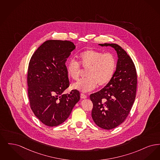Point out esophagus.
<instances>
[{"instance_id": "esophagus-1", "label": "esophagus", "mask_w": 160, "mask_h": 160, "mask_svg": "<svg viewBox=\"0 0 160 160\" xmlns=\"http://www.w3.org/2000/svg\"><path fill=\"white\" fill-rule=\"evenodd\" d=\"M81 98H87V96L83 93H81Z\"/></svg>"}]
</instances>
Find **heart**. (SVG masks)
Listing matches in <instances>:
<instances>
[{
    "label": "heart",
    "instance_id": "b5f03b06",
    "mask_svg": "<svg viewBox=\"0 0 160 160\" xmlns=\"http://www.w3.org/2000/svg\"><path fill=\"white\" fill-rule=\"evenodd\" d=\"M79 62L84 69H88L87 78L72 85V88L86 92L94 90L97 85L104 87L111 82L117 68V59L111 52L88 49L80 54ZM68 76L77 81L80 75V66L75 60H70L66 67Z\"/></svg>",
    "mask_w": 160,
    "mask_h": 160
}]
</instances>
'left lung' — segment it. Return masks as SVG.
Here are the masks:
<instances>
[{
    "instance_id": "left-lung-1",
    "label": "left lung",
    "mask_w": 160,
    "mask_h": 160,
    "mask_svg": "<svg viewBox=\"0 0 160 160\" xmlns=\"http://www.w3.org/2000/svg\"><path fill=\"white\" fill-rule=\"evenodd\" d=\"M99 45L115 49L118 55L117 68L109 83L91 94V117L98 127L111 130L122 124L132 109L136 94L137 73L132 59L120 46L115 43Z\"/></svg>"
}]
</instances>
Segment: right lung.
<instances>
[{
	"mask_svg": "<svg viewBox=\"0 0 160 160\" xmlns=\"http://www.w3.org/2000/svg\"><path fill=\"white\" fill-rule=\"evenodd\" d=\"M75 47L69 41H47L36 50L28 64L30 108L40 121L49 127L64 122L80 100L77 90L63 94L69 86L65 63Z\"/></svg>",
	"mask_w": 160,
	"mask_h": 160,
	"instance_id": "add662e5",
	"label": "right lung"
}]
</instances>
